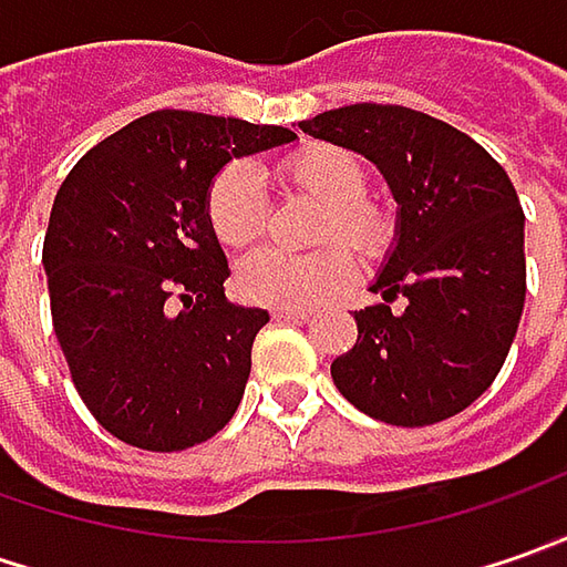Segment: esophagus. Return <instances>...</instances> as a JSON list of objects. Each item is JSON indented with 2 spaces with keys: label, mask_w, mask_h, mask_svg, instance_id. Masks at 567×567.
<instances>
[{
  "label": "esophagus",
  "mask_w": 567,
  "mask_h": 567,
  "mask_svg": "<svg viewBox=\"0 0 567 567\" xmlns=\"http://www.w3.org/2000/svg\"><path fill=\"white\" fill-rule=\"evenodd\" d=\"M271 318L274 321H306L309 312H299V309H274Z\"/></svg>",
  "instance_id": "34e87169"
}]
</instances>
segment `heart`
<instances>
[{
	"label": "heart",
	"mask_w": 567,
	"mask_h": 567,
	"mask_svg": "<svg viewBox=\"0 0 567 567\" xmlns=\"http://www.w3.org/2000/svg\"><path fill=\"white\" fill-rule=\"evenodd\" d=\"M280 176L296 192L321 205L318 243L338 236L347 249L379 258L394 239L391 214L365 198V166L343 147L309 144L280 161ZM268 217V195L249 164H229L207 188V220L224 246H249ZM353 277L347 251L324 249L316 255H287L258 249L236 268V290L243 299L271 309H309L343 290Z\"/></svg>",
	"instance_id": "obj_1"
}]
</instances>
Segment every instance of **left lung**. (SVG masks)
I'll use <instances>...</instances> for the list:
<instances>
[{"mask_svg":"<svg viewBox=\"0 0 567 567\" xmlns=\"http://www.w3.org/2000/svg\"><path fill=\"white\" fill-rule=\"evenodd\" d=\"M299 128L372 161L398 202L394 246L369 287L381 302L353 312L360 334L331 379L372 420L442 423L495 381L524 312L512 179L470 135L406 106L353 103Z\"/></svg>","mask_w":567,"mask_h":567,"instance_id":"8db88e82","label":"left lung"}]
</instances>
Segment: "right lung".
<instances>
[{"label":"right lung","instance_id":"1","mask_svg":"<svg viewBox=\"0 0 567 567\" xmlns=\"http://www.w3.org/2000/svg\"><path fill=\"white\" fill-rule=\"evenodd\" d=\"M296 132L157 110L87 151L55 192L43 268L59 347L110 435L186 451L243 401L265 309L227 302L207 188L236 157Z\"/></svg>","mask_w":567,"mask_h":567}]
</instances>
